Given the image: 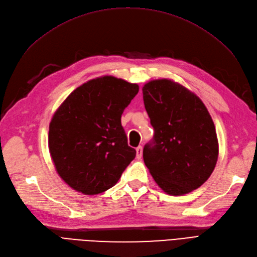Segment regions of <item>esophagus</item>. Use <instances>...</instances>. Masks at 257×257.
Masks as SVG:
<instances>
[{"label": "esophagus", "mask_w": 257, "mask_h": 257, "mask_svg": "<svg viewBox=\"0 0 257 257\" xmlns=\"http://www.w3.org/2000/svg\"><path fill=\"white\" fill-rule=\"evenodd\" d=\"M142 157H143V147L138 146L136 148V158L139 160V159H142Z\"/></svg>", "instance_id": "1"}]
</instances>
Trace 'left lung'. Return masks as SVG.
<instances>
[{
    "mask_svg": "<svg viewBox=\"0 0 257 257\" xmlns=\"http://www.w3.org/2000/svg\"><path fill=\"white\" fill-rule=\"evenodd\" d=\"M154 130L144 147V161L155 182L170 195H183L207 181L219 154L214 123L194 93L168 79L143 88Z\"/></svg>",
    "mask_w": 257,
    "mask_h": 257,
    "instance_id": "obj_1",
    "label": "left lung"
}]
</instances>
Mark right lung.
Here are the masks:
<instances>
[{"label": "right lung", "instance_id": "1", "mask_svg": "<svg viewBox=\"0 0 257 257\" xmlns=\"http://www.w3.org/2000/svg\"><path fill=\"white\" fill-rule=\"evenodd\" d=\"M138 91L136 83L104 76L74 90L58 108L49 125V151L71 188L85 195L103 193L135 159L121 115Z\"/></svg>", "mask_w": 257, "mask_h": 257}]
</instances>
